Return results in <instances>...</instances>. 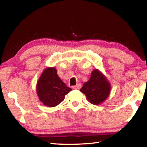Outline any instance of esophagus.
<instances>
[{
  "mask_svg": "<svg viewBox=\"0 0 147 147\" xmlns=\"http://www.w3.org/2000/svg\"><path fill=\"white\" fill-rule=\"evenodd\" d=\"M80 88H81V84H76V86H73V88L74 89H79Z\"/></svg>",
  "mask_w": 147,
  "mask_h": 147,
  "instance_id": "34e87169",
  "label": "esophagus"
}]
</instances>
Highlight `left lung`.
Returning <instances> with one entry per match:
<instances>
[{
    "mask_svg": "<svg viewBox=\"0 0 147 147\" xmlns=\"http://www.w3.org/2000/svg\"><path fill=\"white\" fill-rule=\"evenodd\" d=\"M110 90L111 85L106 76L98 69H94L89 81L84 84L80 91L86 94L91 104L98 105L108 97Z\"/></svg>",
    "mask_w": 147,
    "mask_h": 147,
    "instance_id": "left-lung-1",
    "label": "left lung"
}]
</instances>
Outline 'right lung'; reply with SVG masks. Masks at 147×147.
<instances>
[{"mask_svg":"<svg viewBox=\"0 0 147 147\" xmlns=\"http://www.w3.org/2000/svg\"><path fill=\"white\" fill-rule=\"evenodd\" d=\"M37 94L39 100L50 108L58 106L72 89L65 85L57 74L55 67H47L43 71L37 83Z\"/></svg>","mask_w":147,"mask_h":147,"instance_id":"add662e5","label":"right lung"}]
</instances>
